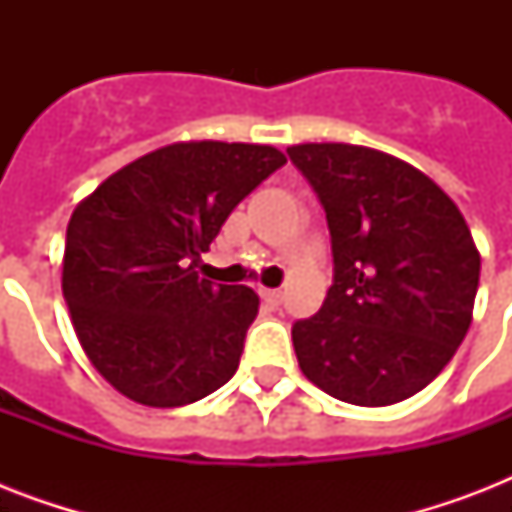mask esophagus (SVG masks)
<instances>
[{"mask_svg":"<svg viewBox=\"0 0 512 512\" xmlns=\"http://www.w3.org/2000/svg\"><path fill=\"white\" fill-rule=\"evenodd\" d=\"M260 295H263V303L268 305L271 311H276V308H279V305H281V300H284V295H281L279 289H263Z\"/></svg>","mask_w":512,"mask_h":512,"instance_id":"1","label":"esophagus"}]
</instances>
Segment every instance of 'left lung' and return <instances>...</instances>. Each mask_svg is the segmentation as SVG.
I'll return each instance as SVG.
<instances>
[{
  "mask_svg": "<svg viewBox=\"0 0 512 512\" xmlns=\"http://www.w3.org/2000/svg\"><path fill=\"white\" fill-rule=\"evenodd\" d=\"M289 159L327 212L335 281L292 327L308 380L390 406L436 380L473 321L481 255L465 217L412 164L366 146L303 143Z\"/></svg>",
  "mask_w": 512,
  "mask_h": 512,
  "instance_id": "1",
  "label": "left lung"
}]
</instances>
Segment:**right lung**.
<instances>
[{
	"label": "right lung",
	"instance_id": "add662e5",
	"mask_svg": "<svg viewBox=\"0 0 512 512\" xmlns=\"http://www.w3.org/2000/svg\"><path fill=\"white\" fill-rule=\"evenodd\" d=\"M287 164L273 146L188 140L140 156L76 204L63 297L84 353L122 396L172 409L239 369L260 297L196 265L247 193Z\"/></svg>",
	"mask_w": 512,
	"mask_h": 512
}]
</instances>
